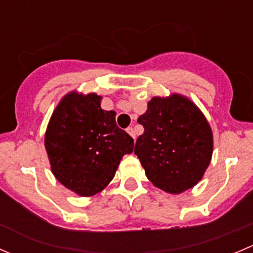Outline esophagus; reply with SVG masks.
<instances>
[{
  "label": "esophagus",
  "instance_id": "esophagus-1",
  "mask_svg": "<svg viewBox=\"0 0 253 253\" xmlns=\"http://www.w3.org/2000/svg\"><path fill=\"white\" fill-rule=\"evenodd\" d=\"M126 131H127V133H128L129 136L132 137V138H133V139H136V131H134V128H133V127H128V128H127Z\"/></svg>",
  "mask_w": 253,
  "mask_h": 253
}]
</instances>
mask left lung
Segmentation results:
<instances>
[{"mask_svg":"<svg viewBox=\"0 0 253 253\" xmlns=\"http://www.w3.org/2000/svg\"><path fill=\"white\" fill-rule=\"evenodd\" d=\"M144 127L134 154L148 180L169 193H181L202 178L213 153V134L206 117L187 98L172 94L153 98L138 117Z\"/></svg>","mask_w":253,"mask_h":253,"instance_id":"8db88e82","label":"left lung"}]
</instances>
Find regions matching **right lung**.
<instances>
[{"label":"right lung","instance_id":"right-lung-1","mask_svg":"<svg viewBox=\"0 0 253 253\" xmlns=\"http://www.w3.org/2000/svg\"><path fill=\"white\" fill-rule=\"evenodd\" d=\"M101 96L67 94L53 111L45 133L51 170L65 187L88 197L114 178L133 138L115 121V111L100 108Z\"/></svg>","mask_w":253,"mask_h":253}]
</instances>
